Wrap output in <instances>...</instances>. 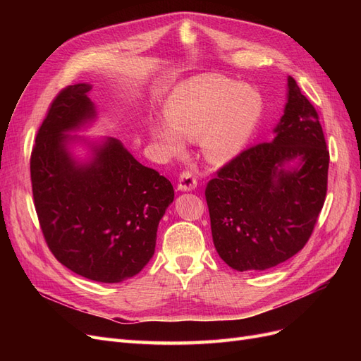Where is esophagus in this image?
<instances>
[{
  "mask_svg": "<svg viewBox=\"0 0 361 361\" xmlns=\"http://www.w3.org/2000/svg\"><path fill=\"white\" fill-rule=\"evenodd\" d=\"M195 187H197V180H195V178L190 171H183L179 176L178 190L179 191H192Z\"/></svg>",
  "mask_w": 361,
  "mask_h": 361,
  "instance_id": "esophagus-1",
  "label": "esophagus"
}]
</instances>
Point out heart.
<instances>
[{
    "label": "heart",
    "instance_id": "heart-1",
    "mask_svg": "<svg viewBox=\"0 0 361 361\" xmlns=\"http://www.w3.org/2000/svg\"><path fill=\"white\" fill-rule=\"evenodd\" d=\"M264 102L248 84H236L220 75H203L180 82L164 104L165 122L149 126V135L164 155L183 152V140H200L211 162L236 158L248 145L260 122Z\"/></svg>",
    "mask_w": 361,
    "mask_h": 361
}]
</instances>
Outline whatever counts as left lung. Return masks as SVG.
<instances>
[{
	"label": "left lung",
	"mask_w": 361,
	"mask_h": 361,
	"mask_svg": "<svg viewBox=\"0 0 361 361\" xmlns=\"http://www.w3.org/2000/svg\"><path fill=\"white\" fill-rule=\"evenodd\" d=\"M286 90L271 143L244 150L204 192L216 253L241 272L297 255L325 202L330 155L318 113L292 76Z\"/></svg>",
	"instance_id": "obj_1"
}]
</instances>
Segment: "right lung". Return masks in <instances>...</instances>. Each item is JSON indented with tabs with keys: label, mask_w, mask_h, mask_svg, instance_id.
<instances>
[{
	"label": "right lung",
	"mask_w": 361,
	"mask_h": 361,
	"mask_svg": "<svg viewBox=\"0 0 361 361\" xmlns=\"http://www.w3.org/2000/svg\"><path fill=\"white\" fill-rule=\"evenodd\" d=\"M78 82L61 90L39 129L31 183L43 236L75 274L101 283L137 276L155 253L173 185L140 164L120 140L87 137L97 110Z\"/></svg>",
	"instance_id": "1"
}]
</instances>
